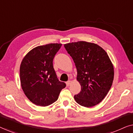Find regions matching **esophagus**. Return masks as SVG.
<instances>
[{"label": "esophagus", "mask_w": 133, "mask_h": 133, "mask_svg": "<svg viewBox=\"0 0 133 133\" xmlns=\"http://www.w3.org/2000/svg\"><path fill=\"white\" fill-rule=\"evenodd\" d=\"M71 83V81H68L66 82V85H67V86H70Z\"/></svg>", "instance_id": "obj_1"}]
</instances>
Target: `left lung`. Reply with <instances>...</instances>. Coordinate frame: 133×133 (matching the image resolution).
<instances>
[{
    "label": "left lung",
    "mask_w": 133,
    "mask_h": 133,
    "mask_svg": "<svg viewBox=\"0 0 133 133\" xmlns=\"http://www.w3.org/2000/svg\"><path fill=\"white\" fill-rule=\"evenodd\" d=\"M77 71L81 91L74 96L81 106L91 107L107 96L114 79V68L106 51L93 43L85 41L64 45Z\"/></svg>",
    "instance_id": "1"
}]
</instances>
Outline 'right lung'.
Here are the masks:
<instances>
[{"label": "right lung", "mask_w": 133, "mask_h": 133, "mask_svg": "<svg viewBox=\"0 0 133 133\" xmlns=\"http://www.w3.org/2000/svg\"><path fill=\"white\" fill-rule=\"evenodd\" d=\"M61 43H49L36 47L23 58L20 67L22 88L36 105L48 106L57 101L66 87L59 81L53 68V59Z\"/></svg>", "instance_id": "right-lung-1"}]
</instances>
